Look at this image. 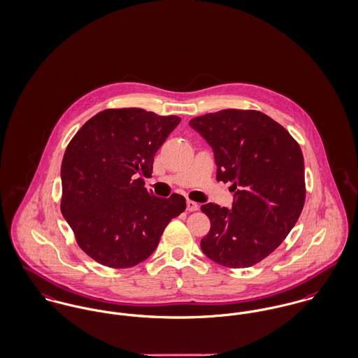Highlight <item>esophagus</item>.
Wrapping results in <instances>:
<instances>
[{
    "mask_svg": "<svg viewBox=\"0 0 358 358\" xmlns=\"http://www.w3.org/2000/svg\"><path fill=\"white\" fill-rule=\"evenodd\" d=\"M187 210L188 211H197L199 210V204L193 200H187Z\"/></svg>",
    "mask_w": 358,
    "mask_h": 358,
    "instance_id": "obj_1",
    "label": "esophagus"
}]
</instances>
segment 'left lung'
Segmentation results:
<instances>
[{
    "label": "left lung",
    "instance_id": "1",
    "mask_svg": "<svg viewBox=\"0 0 358 358\" xmlns=\"http://www.w3.org/2000/svg\"><path fill=\"white\" fill-rule=\"evenodd\" d=\"M189 125L213 147L217 180L231 182V210L201 206L211 229L200 248L213 262L247 268L282 244L305 203L299 143L262 111L226 110L194 117Z\"/></svg>",
    "mask_w": 358,
    "mask_h": 358
}]
</instances>
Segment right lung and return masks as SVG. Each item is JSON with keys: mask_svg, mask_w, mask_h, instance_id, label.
I'll return each instance as SVG.
<instances>
[{"mask_svg": "<svg viewBox=\"0 0 358 358\" xmlns=\"http://www.w3.org/2000/svg\"><path fill=\"white\" fill-rule=\"evenodd\" d=\"M180 121L138 108L108 109L69 141L61 165V213L95 262L111 268L144 262L169 222L185 211L184 196L157 197L141 178L151 176L157 151Z\"/></svg>", "mask_w": 358, "mask_h": 358, "instance_id": "obj_1", "label": "right lung"}]
</instances>
